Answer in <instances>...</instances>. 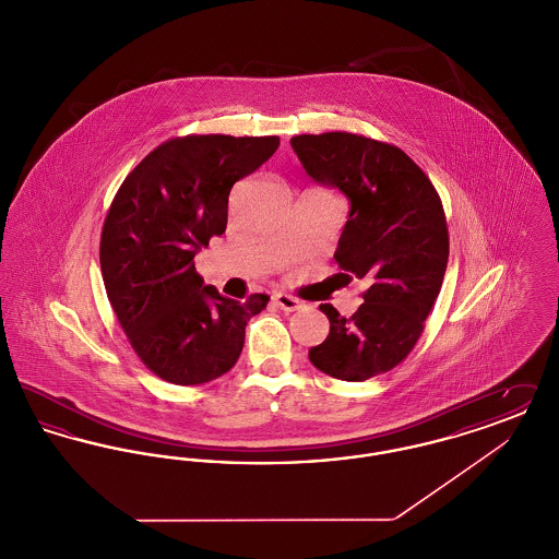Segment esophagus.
<instances>
[{
	"instance_id": "esophagus-1",
	"label": "esophagus",
	"mask_w": 559,
	"mask_h": 559,
	"mask_svg": "<svg viewBox=\"0 0 559 559\" xmlns=\"http://www.w3.org/2000/svg\"><path fill=\"white\" fill-rule=\"evenodd\" d=\"M274 304L281 308V310H285V312H295V310H299L304 304L297 299V297H293V295H287V293H274Z\"/></svg>"
}]
</instances>
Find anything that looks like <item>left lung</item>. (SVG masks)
<instances>
[{
    "instance_id": "left-lung-1",
    "label": "left lung",
    "mask_w": 559,
    "mask_h": 559,
    "mask_svg": "<svg viewBox=\"0 0 559 559\" xmlns=\"http://www.w3.org/2000/svg\"><path fill=\"white\" fill-rule=\"evenodd\" d=\"M310 178L340 188L349 215L335 260L362 278L360 308L346 319L331 304L326 340L310 362L335 379L365 381L392 371L419 342L449 264V226L438 190L402 148L360 133L293 135Z\"/></svg>"
}]
</instances>
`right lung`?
Instances as JSON below:
<instances>
[{"label": "right lung", "mask_w": 559, "mask_h": 559, "mask_svg": "<svg viewBox=\"0 0 559 559\" xmlns=\"http://www.w3.org/2000/svg\"><path fill=\"white\" fill-rule=\"evenodd\" d=\"M278 135L190 133L140 160L108 207L100 270L108 301L148 371L176 385L230 371L247 320L270 301H245L203 285L194 255L228 222V194L278 148Z\"/></svg>", "instance_id": "1"}]
</instances>
